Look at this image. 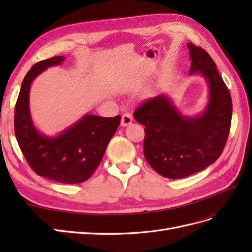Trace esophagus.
Instances as JSON below:
<instances>
[{"mask_svg":"<svg viewBox=\"0 0 252 252\" xmlns=\"http://www.w3.org/2000/svg\"><path fill=\"white\" fill-rule=\"evenodd\" d=\"M132 123V117L129 113H124L122 116V121H121V125L123 127H126L128 125H130Z\"/></svg>","mask_w":252,"mask_h":252,"instance_id":"esophagus-1","label":"esophagus"}]
</instances>
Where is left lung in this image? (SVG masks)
Returning a JSON list of instances; mask_svg holds the SVG:
<instances>
[{"instance_id": "1", "label": "left lung", "mask_w": 252, "mask_h": 252, "mask_svg": "<svg viewBox=\"0 0 252 252\" xmlns=\"http://www.w3.org/2000/svg\"><path fill=\"white\" fill-rule=\"evenodd\" d=\"M190 75L200 74L209 89L206 109L185 117L168 95L149 98L135 109L136 122L145 126L144 156L158 174L182 179L215 163L229 134L232 102L217 65L203 48L188 43Z\"/></svg>"}]
</instances>
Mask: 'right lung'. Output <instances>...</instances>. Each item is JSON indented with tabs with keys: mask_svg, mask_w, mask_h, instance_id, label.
Here are the masks:
<instances>
[{
	"mask_svg": "<svg viewBox=\"0 0 252 252\" xmlns=\"http://www.w3.org/2000/svg\"><path fill=\"white\" fill-rule=\"evenodd\" d=\"M64 60L65 57L58 56L41 61L27 72L14 109V132L23 155L36 174L63 184H78L87 181L100 165L121 116L103 118L87 113L56 136L37 130L29 109L30 86L40 73Z\"/></svg>",
	"mask_w": 252,
	"mask_h": 252,
	"instance_id": "right-lung-1",
	"label": "right lung"
}]
</instances>
